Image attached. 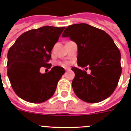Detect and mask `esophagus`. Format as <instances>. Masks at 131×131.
I'll return each mask as SVG.
<instances>
[{
	"label": "esophagus",
	"mask_w": 131,
	"mask_h": 131,
	"mask_svg": "<svg viewBox=\"0 0 131 131\" xmlns=\"http://www.w3.org/2000/svg\"><path fill=\"white\" fill-rule=\"evenodd\" d=\"M70 69H70V68H66V71H70Z\"/></svg>",
	"instance_id": "34e87169"
}]
</instances>
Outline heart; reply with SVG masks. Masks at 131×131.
Returning a JSON list of instances; mask_svg holds the SVG:
<instances>
[{
  "label": "heart",
  "instance_id": "b5f03b06",
  "mask_svg": "<svg viewBox=\"0 0 131 131\" xmlns=\"http://www.w3.org/2000/svg\"><path fill=\"white\" fill-rule=\"evenodd\" d=\"M69 64V63H68V62H66V63H63V66H67V65H68Z\"/></svg>",
  "mask_w": 131,
  "mask_h": 131
}]
</instances>
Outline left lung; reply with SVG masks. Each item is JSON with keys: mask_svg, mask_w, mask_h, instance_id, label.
<instances>
[{"mask_svg": "<svg viewBox=\"0 0 131 131\" xmlns=\"http://www.w3.org/2000/svg\"><path fill=\"white\" fill-rule=\"evenodd\" d=\"M63 37H69L78 48L77 64L91 73L73 67V91L79 98L97 103L110 96L121 74V53L113 39L104 31L86 24H73L66 28Z\"/></svg>", "mask_w": 131, "mask_h": 131, "instance_id": "1", "label": "left lung"}]
</instances>
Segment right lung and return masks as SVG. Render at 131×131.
<instances>
[{
	"instance_id": "1",
	"label": "right lung",
	"mask_w": 131,
	"mask_h": 131,
	"mask_svg": "<svg viewBox=\"0 0 131 131\" xmlns=\"http://www.w3.org/2000/svg\"><path fill=\"white\" fill-rule=\"evenodd\" d=\"M63 27L43 26L21 35L8 52L7 75L15 93L25 101L42 103L54 94L58 82L65 73L63 68L54 66L48 73H40L48 63L51 50Z\"/></svg>"
}]
</instances>
